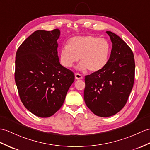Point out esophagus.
Here are the masks:
<instances>
[{
    "instance_id": "esophagus-1",
    "label": "esophagus",
    "mask_w": 150,
    "mask_h": 150,
    "mask_svg": "<svg viewBox=\"0 0 150 150\" xmlns=\"http://www.w3.org/2000/svg\"><path fill=\"white\" fill-rule=\"evenodd\" d=\"M75 78L76 79H81L83 78V76L79 73H75Z\"/></svg>"
}]
</instances>
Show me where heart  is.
Segmentation results:
<instances>
[{
  "label": "heart",
  "mask_w": 150,
  "mask_h": 150,
  "mask_svg": "<svg viewBox=\"0 0 150 150\" xmlns=\"http://www.w3.org/2000/svg\"><path fill=\"white\" fill-rule=\"evenodd\" d=\"M111 47L107 40L92 35L72 38L67 45L62 47L59 58L64 67H71L80 58L78 69L97 72L106 65Z\"/></svg>",
  "instance_id": "b5f03b06"
}]
</instances>
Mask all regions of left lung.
Wrapping results in <instances>:
<instances>
[{"label":"left lung","instance_id":"obj_1","mask_svg":"<svg viewBox=\"0 0 150 150\" xmlns=\"http://www.w3.org/2000/svg\"><path fill=\"white\" fill-rule=\"evenodd\" d=\"M112 50L106 65L85 76L84 100L95 115H115L125 106L132 89L135 61L130 47L118 35L107 31Z\"/></svg>","mask_w":150,"mask_h":150}]
</instances>
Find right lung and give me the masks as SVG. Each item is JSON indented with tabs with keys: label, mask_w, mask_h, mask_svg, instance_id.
<instances>
[{
	"label": "right lung",
	"mask_w": 150,
	"mask_h": 150,
	"mask_svg": "<svg viewBox=\"0 0 150 150\" xmlns=\"http://www.w3.org/2000/svg\"><path fill=\"white\" fill-rule=\"evenodd\" d=\"M60 32L37 30L18 47L14 79L24 106L35 116L47 118L62 106L74 74L62 66L58 56Z\"/></svg>",
	"instance_id": "right-lung-1"
}]
</instances>
